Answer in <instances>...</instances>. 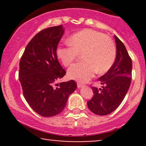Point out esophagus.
<instances>
[{
	"label": "esophagus",
	"mask_w": 146,
	"mask_h": 146,
	"mask_svg": "<svg viewBox=\"0 0 146 146\" xmlns=\"http://www.w3.org/2000/svg\"><path fill=\"white\" fill-rule=\"evenodd\" d=\"M84 85L83 84L80 83V82L77 83V87H78V88H82V87H84Z\"/></svg>",
	"instance_id": "34e87169"
}]
</instances>
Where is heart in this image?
Wrapping results in <instances>:
<instances>
[{
  "instance_id": "heart-1",
  "label": "heart",
  "mask_w": 146,
  "mask_h": 146,
  "mask_svg": "<svg viewBox=\"0 0 146 146\" xmlns=\"http://www.w3.org/2000/svg\"><path fill=\"white\" fill-rule=\"evenodd\" d=\"M70 45L59 46L56 56L65 66H68L82 55L84 60L72 66L68 70L70 79L87 82L97 72L103 74L111 68L116 57V49L111 40L103 33L91 29L74 34L68 40Z\"/></svg>"
}]
</instances>
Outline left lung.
I'll return each instance as SVG.
<instances>
[{
	"label": "left lung",
	"mask_w": 146,
	"mask_h": 146,
	"mask_svg": "<svg viewBox=\"0 0 146 146\" xmlns=\"http://www.w3.org/2000/svg\"><path fill=\"white\" fill-rule=\"evenodd\" d=\"M116 57L111 68L98 79L102 88L92 87L94 96L87 102L90 110L100 115L110 113L120 105L130 86L132 62L122 42L114 36Z\"/></svg>",
	"instance_id": "8db88e82"
}]
</instances>
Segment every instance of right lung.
I'll use <instances>...</instances> for the list:
<instances>
[{
	"label": "right lung",
	"mask_w": 146,
	"mask_h": 146,
	"mask_svg": "<svg viewBox=\"0 0 146 146\" xmlns=\"http://www.w3.org/2000/svg\"><path fill=\"white\" fill-rule=\"evenodd\" d=\"M64 33L62 25L39 32L28 44L20 61L19 76L24 96L32 108L44 117L60 113L77 87L72 80L53 86L66 74L56 52Z\"/></svg>",
	"instance_id": "obj_1"
}]
</instances>
